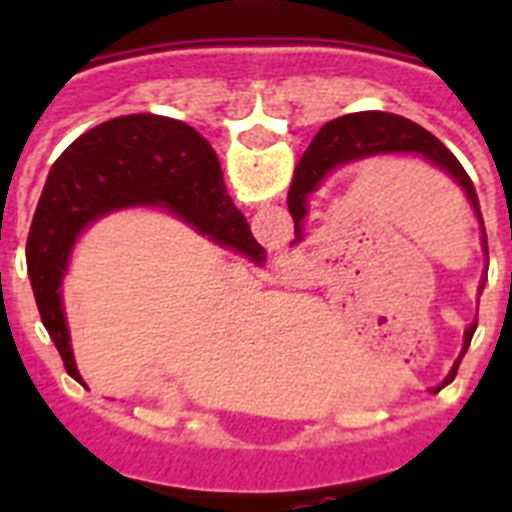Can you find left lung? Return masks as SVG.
Masks as SVG:
<instances>
[{"label":"left lung","mask_w":512,"mask_h":512,"mask_svg":"<svg viewBox=\"0 0 512 512\" xmlns=\"http://www.w3.org/2000/svg\"><path fill=\"white\" fill-rule=\"evenodd\" d=\"M390 153H410V156H420L423 161L433 164L436 169H441L443 174H449L456 184L461 187V192L467 194L469 205H472L474 215L479 220V228H482V246L487 253V233L485 223H482V212H479V200L477 192H474V184L469 179V174L464 171V166L456 161L454 153L443 146L436 135H431L425 128L415 125L413 120H405L400 115H390V112H354V115H343L336 120L325 122L323 128L318 130V135L312 138V143L307 146L305 156L300 158V164L295 169V179H292V187L287 194V205L292 212V220H295V241L292 246L305 241V230H302V220L307 217V197L312 192H318L320 182L330 171L341 169V166L356 164V161H364V158L374 156H390ZM485 277L479 284V295L485 289ZM474 330H477V320L469 323V328L464 330V348H461L459 359L451 366L449 377L443 379V384L451 382L456 377V369L461 364V356L467 354L469 343H472Z\"/></svg>","instance_id":"obj_1"}]
</instances>
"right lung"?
<instances>
[{
	"instance_id": "1",
	"label": "right lung",
	"mask_w": 512,
	"mask_h": 512,
	"mask_svg": "<svg viewBox=\"0 0 512 512\" xmlns=\"http://www.w3.org/2000/svg\"><path fill=\"white\" fill-rule=\"evenodd\" d=\"M125 207H164L253 264L266 261L246 217L230 200L215 151L187 122L143 112L107 120L76 138L48 174L25 251L40 320L76 382L81 374L61 284L84 228Z\"/></svg>"
}]
</instances>
